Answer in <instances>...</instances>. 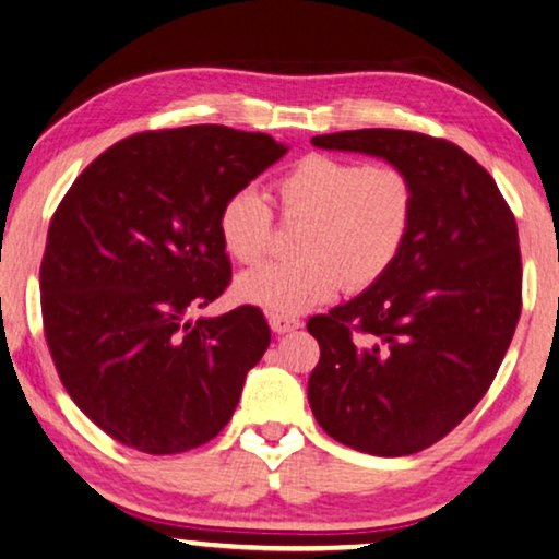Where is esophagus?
Returning <instances> with one entry per match:
<instances>
[{
	"instance_id": "34e87169",
	"label": "esophagus",
	"mask_w": 559,
	"mask_h": 559,
	"mask_svg": "<svg viewBox=\"0 0 559 559\" xmlns=\"http://www.w3.org/2000/svg\"><path fill=\"white\" fill-rule=\"evenodd\" d=\"M271 329L276 333H288L301 326V319H296V316H278V313H271Z\"/></svg>"
}]
</instances>
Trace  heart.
<instances>
[{"instance_id":"heart-1","label":"heart","mask_w":559,"mask_h":559,"mask_svg":"<svg viewBox=\"0 0 559 559\" xmlns=\"http://www.w3.org/2000/svg\"><path fill=\"white\" fill-rule=\"evenodd\" d=\"M283 221L304 223L298 258L265 263L238 281L240 301L294 316L336 290H364L384 278L409 238L416 213L412 175L394 163H359L311 153L276 180ZM218 236L236 263L253 265L269 251L273 207L253 188L223 200Z\"/></svg>"}]
</instances>
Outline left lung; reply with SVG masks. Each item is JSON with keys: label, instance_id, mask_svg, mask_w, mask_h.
Here are the masks:
<instances>
[{"label": "left lung", "instance_id": "obj_1", "mask_svg": "<svg viewBox=\"0 0 559 559\" xmlns=\"http://www.w3.org/2000/svg\"><path fill=\"white\" fill-rule=\"evenodd\" d=\"M402 165L416 188L409 238L384 278L308 319L316 421L341 444L406 456L437 444L487 394L522 311L514 213L469 153L412 130L316 135Z\"/></svg>", "mask_w": 559, "mask_h": 559}]
</instances>
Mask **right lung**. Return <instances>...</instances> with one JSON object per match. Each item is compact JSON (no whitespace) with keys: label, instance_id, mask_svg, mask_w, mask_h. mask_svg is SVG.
<instances>
[{"label":"right lung","instance_id":"1","mask_svg":"<svg viewBox=\"0 0 559 559\" xmlns=\"http://www.w3.org/2000/svg\"><path fill=\"white\" fill-rule=\"evenodd\" d=\"M286 153L223 124L147 130L97 155L49 221L41 321L72 402L145 454L211 441L271 344L261 308L188 321L230 283L223 200Z\"/></svg>","mask_w":559,"mask_h":559}]
</instances>
